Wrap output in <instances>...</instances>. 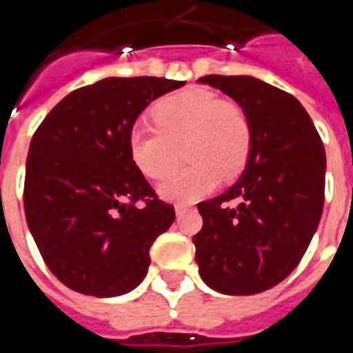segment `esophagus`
<instances>
[{"label": "esophagus", "mask_w": 353, "mask_h": 353, "mask_svg": "<svg viewBox=\"0 0 353 353\" xmlns=\"http://www.w3.org/2000/svg\"><path fill=\"white\" fill-rule=\"evenodd\" d=\"M186 211H190L188 205H182V203L174 205V212H176L179 216H181V214H184V212H186Z\"/></svg>", "instance_id": "1"}]
</instances>
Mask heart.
<instances>
[{"mask_svg":"<svg viewBox=\"0 0 353 353\" xmlns=\"http://www.w3.org/2000/svg\"><path fill=\"white\" fill-rule=\"evenodd\" d=\"M150 114L156 127L141 123L129 132V154L142 174L163 179L180 161L182 145L190 161L161 182L165 199L194 201L216 186L219 174L232 179L243 171L252 127L241 104L192 87L159 99Z\"/></svg>","mask_w":353,"mask_h":353,"instance_id":"obj_1","label":"heart"}]
</instances>
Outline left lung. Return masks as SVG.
Here are the masks:
<instances>
[{
    "mask_svg": "<svg viewBox=\"0 0 353 353\" xmlns=\"http://www.w3.org/2000/svg\"><path fill=\"white\" fill-rule=\"evenodd\" d=\"M241 104L252 144L243 174L197 203L199 276L224 294H256L283 281L308 249L325 199V148L292 94L251 76H205ZM236 203V205H230Z\"/></svg>",
    "mask_w": 353,
    "mask_h": 353,
    "instance_id": "left-lung-1",
    "label": "left lung"
}]
</instances>
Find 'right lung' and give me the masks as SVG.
<instances>
[{
  "label": "right lung",
  "mask_w": 353,
  "mask_h": 353,
  "mask_svg": "<svg viewBox=\"0 0 353 353\" xmlns=\"http://www.w3.org/2000/svg\"><path fill=\"white\" fill-rule=\"evenodd\" d=\"M165 77H106L76 89L32 137L24 212L47 268L72 291L119 296L146 277L150 247L174 221L129 154L150 102L182 87Z\"/></svg>",
  "instance_id": "right-lung-1"
}]
</instances>
